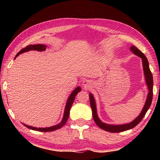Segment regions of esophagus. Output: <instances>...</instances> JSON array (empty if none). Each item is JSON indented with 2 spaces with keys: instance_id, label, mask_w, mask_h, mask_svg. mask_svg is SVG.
<instances>
[{
  "instance_id": "34e87169",
  "label": "esophagus",
  "mask_w": 160,
  "mask_h": 160,
  "mask_svg": "<svg viewBox=\"0 0 160 160\" xmlns=\"http://www.w3.org/2000/svg\"><path fill=\"white\" fill-rule=\"evenodd\" d=\"M91 82H89V81H88V80H84V82H83V87H84V88H86V89H89V88L91 87Z\"/></svg>"
}]
</instances>
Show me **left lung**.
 <instances>
[{"instance_id":"8db88e82","label":"left lung","mask_w":160,"mask_h":160,"mask_svg":"<svg viewBox=\"0 0 160 160\" xmlns=\"http://www.w3.org/2000/svg\"><path fill=\"white\" fill-rule=\"evenodd\" d=\"M130 49L132 53L135 54V55H137L140 58H141L142 60V64H143V69H144V72L146 83H147V84L148 89L147 98V100H146L144 107L143 108H142V111H141L140 114L133 121L130 122V123H128V124H121V125H111V124H108L106 123H104V122H102L99 119V118H98V114H97L96 102H95V99L93 98V94L89 93L90 104H91V109H92V113H93L92 115H93V120H94L95 122L96 123V124L100 128L103 129V130H104V131H108V132H118L127 131V130H129V129L134 128L135 126H137L141 122L142 119H143L146 113H147V111L148 110V108H150L151 102H152V94H153V93H152L153 80H152V73H151L150 69H149L148 60L147 58V57L145 56L144 54L142 52H140V51L136 47L131 46Z\"/></svg>"}]
</instances>
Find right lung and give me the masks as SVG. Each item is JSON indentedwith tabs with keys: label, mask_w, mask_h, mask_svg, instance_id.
Listing matches in <instances>:
<instances>
[{
	"label": "right lung",
	"mask_w": 160,
	"mask_h": 160,
	"mask_svg": "<svg viewBox=\"0 0 160 160\" xmlns=\"http://www.w3.org/2000/svg\"><path fill=\"white\" fill-rule=\"evenodd\" d=\"M46 47H47L46 45H42V44L28 45V46H27L26 47H25V48H23L22 49L20 50V52L16 54L15 58L22 53L29 52V51H30V50H37V51H39V52H42V51H45L46 49ZM80 91H81V88L80 87H78L73 91V92L71 93L69 98H68V100H67L66 106H65V108H64V113L62 120V121H61L60 124H56L55 126H53V127H47V128H36V127H30V126L26 125L25 124H23V125L25 126V127H28V128L32 129V130L38 131H41V132H50V131H53L57 130V129L60 128L61 127H63L64 124H65V123L68 120V118H69V113H70V108H71V106H72V104L73 103L75 98H76V96L78 93L80 92Z\"/></svg>",
	"instance_id": "1"
}]
</instances>
